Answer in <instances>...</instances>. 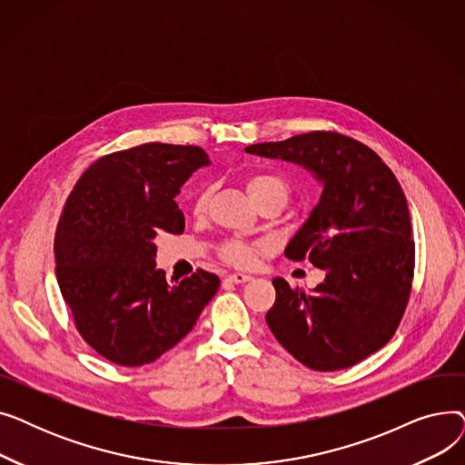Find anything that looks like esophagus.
<instances>
[{"mask_svg":"<svg viewBox=\"0 0 465 465\" xmlns=\"http://www.w3.org/2000/svg\"><path fill=\"white\" fill-rule=\"evenodd\" d=\"M252 277L251 275H245V273H232L228 275V281L233 282V284H242V282H249Z\"/></svg>","mask_w":465,"mask_h":465,"instance_id":"1","label":"esophagus"}]
</instances>
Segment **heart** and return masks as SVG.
<instances>
[{"instance_id": "obj_1", "label": "heart", "mask_w": 465, "mask_h": 465, "mask_svg": "<svg viewBox=\"0 0 465 465\" xmlns=\"http://www.w3.org/2000/svg\"><path fill=\"white\" fill-rule=\"evenodd\" d=\"M247 190L251 193L252 202H258L260 198H265V195H273V198L281 200L282 203L288 198V183L277 175V173H254L249 177L247 181ZM209 202V190L203 188L198 193H195L193 200V211L195 213H203ZM262 251V245L252 241H245V239H228L224 241L223 245L218 247L220 256H223L226 262L237 265V267H249L256 262L258 252Z\"/></svg>"}]
</instances>
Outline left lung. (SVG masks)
Instances as JSON below:
<instances>
[{
    "label": "left lung",
    "mask_w": 465,
    "mask_h": 465,
    "mask_svg": "<svg viewBox=\"0 0 465 465\" xmlns=\"http://www.w3.org/2000/svg\"><path fill=\"white\" fill-rule=\"evenodd\" d=\"M245 151L296 162L324 184L284 254L294 262L309 258L326 279L311 294L273 279L277 300L265 322L307 368H351L392 339L411 296L414 241L405 193L375 151L337 132H309Z\"/></svg>",
    "instance_id": "left-lung-1"
}]
</instances>
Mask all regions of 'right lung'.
Here are the masks:
<instances>
[{"instance_id": "1", "label": "right lung", "mask_w": 465, "mask_h": 465, "mask_svg": "<svg viewBox=\"0 0 465 465\" xmlns=\"http://www.w3.org/2000/svg\"><path fill=\"white\" fill-rule=\"evenodd\" d=\"M207 163L200 146L144 143L97 158L67 195L54 237L58 286L81 337L113 363L154 361L216 294L214 273L171 284L154 263V237L184 232L175 195Z\"/></svg>"}]
</instances>
